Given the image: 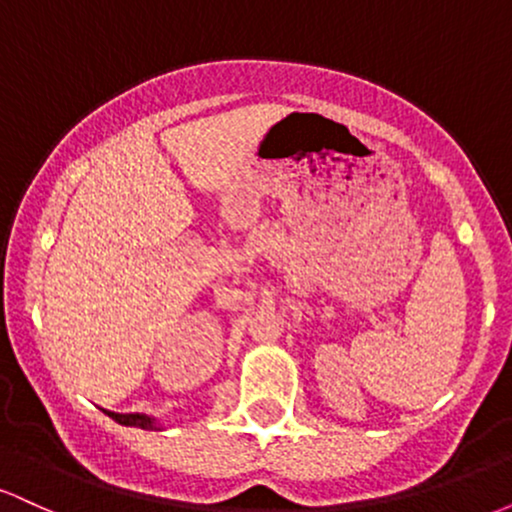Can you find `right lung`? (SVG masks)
<instances>
[{"label":"right lung","mask_w":512,"mask_h":512,"mask_svg":"<svg viewBox=\"0 0 512 512\" xmlns=\"http://www.w3.org/2000/svg\"><path fill=\"white\" fill-rule=\"evenodd\" d=\"M105 414L110 416V419H115L117 424L122 426H134V428H144V431H161V424H158L156 416L151 414H139V411H134V414H117V411H108L103 409Z\"/></svg>","instance_id":"add662e5"}]
</instances>
